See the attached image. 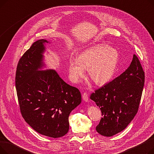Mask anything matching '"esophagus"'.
I'll return each instance as SVG.
<instances>
[{
	"label": "esophagus",
	"mask_w": 154,
	"mask_h": 154,
	"mask_svg": "<svg viewBox=\"0 0 154 154\" xmlns=\"http://www.w3.org/2000/svg\"><path fill=\"white\" fill-rule=\"evenodd\" d=\"M82 99L85 102H88V94H87V92H84L82 94Z\"/></svg>",
	"instance_id": "1"
}]
</instances>
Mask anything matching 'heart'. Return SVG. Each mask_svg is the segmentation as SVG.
I'll list each match as a JSON object with an SVG mask.
<instances>
[{
	"instance_id": "heart-1",
	"label": "heart",
	"mask_w": 154,
	"mask_h": 154,
	"mask_svg": "<svg viewBox=\"0 0 154 154\" xmlns=\"http://www.w3.org/2000/svg\"><path fill=\"white\" fill-rule=\"evenodd\" d=\"M119 54L107 45H94L79 54L77 59H71L69 71L71 78L77 81L85 75V69L92 81L102 85L109 82L114 76L119 61Z\"/></svg>"
}]
</instances>
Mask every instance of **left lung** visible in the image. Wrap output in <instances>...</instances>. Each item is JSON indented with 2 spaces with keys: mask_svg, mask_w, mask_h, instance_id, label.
<instances>
[{
  "mask_svg": "<svg viewBox=\"0 0 154 154\" xmlns=\"http://www.w3.org/2000/svg\"><path fill=\"white\" fill-rule=\"evenodd\" d=\"M145 82V72L134 55L129 67L122 74L92 93L102 117L96 131L111 137L122 131L138 112Z\"/></svg>",
  "mask_w": 154,
  "mask_h": 154,
  "instance_id": "obj_1",
  "label": "left lung"
}]
</instances>
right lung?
Here are the masks:
<instances>
[{
	"label": "right lung",
	"mask_w": 154,
	"mask_h": 154,
	"mask_svg": "<svg viewBox=\"0 0 154 154\" xmlns=\"http://www.w3.org/2000/svg\"><path fill=\"white\" fill-rule=\"evenodd\" d=\"M45 42H35L19 59L15 87L26 122L40 134L59 138L68 132L69 114L81 102V94L55 70H38L43 66Z\"/></svg>",
	"instance_id": "add662e5"
}]
</instances>
